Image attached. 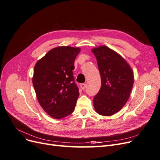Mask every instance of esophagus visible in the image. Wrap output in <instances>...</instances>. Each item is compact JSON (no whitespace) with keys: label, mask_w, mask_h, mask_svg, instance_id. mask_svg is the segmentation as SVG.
<instances>
[{"label":"esophagus","mask_w":160,"mask_h":160,"mask_svg":"<svg viewBox=\"0 0 160 160\" xmlns=\"http://www.w3.org/2000/svg\"><path fill=\"white\" fill-rule=\"evenodd\" d=\"M86 86H87L86 83H82V84H81V88L82 89H85L86 88Z\"/></svg>","instance_id":"1"}]
</instances>
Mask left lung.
<instances>
[{"label": "left lung", "mask_w": 160, "mask_h": 160, "mask_svg": "<svg viewBox=\"0 0 160 160\" xmlns=\"http://www.w3.org/2000/svg\"><path fill=\"white\" fill-rule=\"evenodd\" d=\"M91 51L101 79L100 90L93 99L94 108L99 115H112L127 103L133 85V72L122 56L107 46L93 48Z\"/></svg>", "instance_id": "1"}]
</instances>
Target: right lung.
Segmentation results:
<instances>
[{"label": "right lung", "instance_id": "1", "mask_svg": "<svg viewBox=\"0 0 160 160\" xmlns=\"http://www.w3.org/2000/svg\"><path fill=\"white\" fill-rule=\"evenodd\" d=\"M81 49L54 48L38 60L34 68L32 84L38 103L51 118L62 119L72 113L79 95L72 73Z\"/></svg>", "mask_w": 160, "mask_h": 160}]
</instances>
